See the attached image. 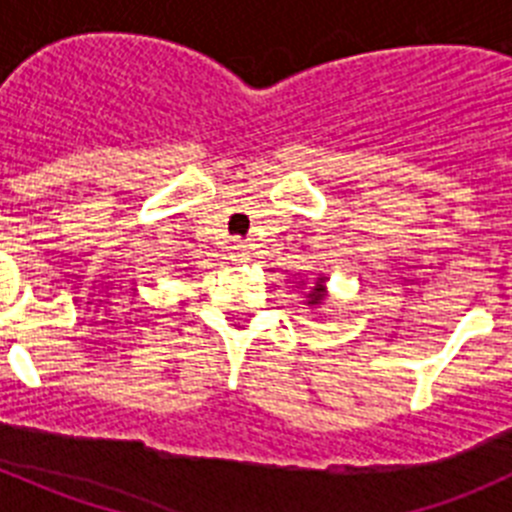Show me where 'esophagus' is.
<instances>
[{
	"label": "esophagus",
	"instance_id": "obj_1",
	"mask_svg": "<svg viewBox=\"0 0 512 512\" xmlns=\"http://www.w3.org/2000/svg\"><path fill=\"white\" fill-rule=\"evenodd\" d=\"M230 259H233L235 264H243V261H248L246 243H233V246H230Z\"/></svg>",
	"mask_w": 512,
	"mask_h": 512
}]
</instances>
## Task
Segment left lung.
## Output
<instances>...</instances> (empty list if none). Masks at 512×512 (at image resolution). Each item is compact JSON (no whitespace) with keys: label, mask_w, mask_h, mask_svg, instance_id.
Here are the masks:
<instances>
[{"label":"left lung","mask_w":512,"mask_h":512,"mask_svg":"<svg viewBox=\"0 0 512 512\" xmlns=\"http://www.w3.org/2000/svg\"><path fill=\"white\" fill-rule=\"evenodd\" d=\"M310 300H312V305H315V302H318V300H323V284H318V287L312 289Z\"/></svg>","instance_id":"1"}]
</instances>
